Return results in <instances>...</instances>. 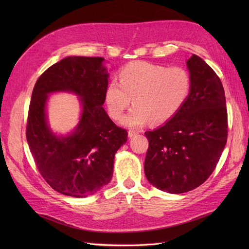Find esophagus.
Returning a JSON list of instances; mask_svg holds the SVG:
<instances>
[{
  "label": "esophagus",
  "mask_w": 249,
  "mask_h": 249,
  "mask_svg": "<svg viewBox=\"0 0 249 249\" xmlns=\"http://www.w3.org/2000/svg\"><path fill=\"white\" fill-rule=\"evenodd\" d=\"M137 134H138V132H137V131H134V130H130L129 132H127V135H129L130 138H132V137H134V136H136Z\"/></svg>",
  "instance_id": "34e87169"
}]
</instances>
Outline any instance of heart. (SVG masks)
<instances>
[{"label": "heart", "instance_id": "heart-1", "mask_svg": "<svg viewBox=\"0 0 249 249\" xmlns=\"http://www.w3.org/2000/svg\"><path fill=\"white\" fill-rule=\"evenodd\" d=\"M191 76L182 66L166 67L145 61L126 64L119 71V83L110 82L105 93L109 115L115 120L133 103L123 118L124 125L138 129L147 123L168 122L184 106L191 92Z\"/></svg>", "mask_w": 249, "mask_h": 249}]
</instances>
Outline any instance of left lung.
<instances>
[{"label": "left lung", "mask_w": 249, "mask_h": 249, "mask_svg": "<svg viewBox=\"0 0 249 249\" xmlns=\"http://www.w3.org/2000/svg\"><path fill=\"white\" fill-rule=\"evenodd\" d=\"M191 92L168 123L145 132L148 149L144 173L162 191L195 189L212 175L228 140V111L222 83L196 56L187 61Z\"/></svg>", "instance_id": "left-lung-1"}]
</instances>
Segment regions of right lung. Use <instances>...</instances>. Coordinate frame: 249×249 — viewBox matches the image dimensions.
Instances as JSON below:
<instances>
[{
  "mask_svg": "<svg viewBox=\"0 0 249 249\" xmlns=\"http://www.w3.org/2000/svg\"><path fill=\"white\" fill-rule=\"evenodd\" d=\"M102 57L62 59L36 81L29 107L26 136L37 169L57 192L85 197L107 185L114 156L126 142L127 132L117 126L103 108L109 73ZM80 97L82 113L76 129L58 137L49 129L46 102L53 92Z\"/></svg>",
  "mask_w": 249,
  "mask_h": 249,
  "instance_id": "1",
  "label": "right lung"
}]
</instances>
